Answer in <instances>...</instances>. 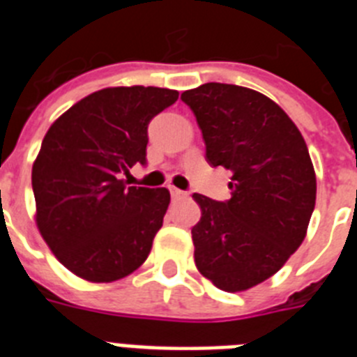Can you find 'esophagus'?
Wrapping results in <instances>:
<instances>
[{
  "instance_id": "obj_1",
  "label": "esophagus",
  "mask_w": 357,
  "mask_h": 357,
  "mask_svg": "<svg viewBox=\"0 0 357 357\" xmlns=\"http://www.w3.org/2000/svg\"><path fill=\"white\" fill-rule=\"evenodd\" d=\"M169 190H170V196L174 197V199H179V197H185V196H187L185 192L179 190V188H176V187H169Z\"/></svg>"
}]
</instances>
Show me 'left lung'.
Masks as SVG:
<instances>
[{
  "mask_svg": "<svg viewBox=\"0 0 357 357\" xmlns=\"http://www.w3.org/2000/svg\"><path fill=\"white\" fill-rule=\"evenodd\" d=\"M196 114L206 161L231 170V197L194 194L201 219L192 228L194 260L204 278L228 293L273 277L307 234L316 176L293 120L262 93L208 82L181 93Z\"/></svg>",
  "mask_w": 357,
  "mask_h": 357,
  "instance_id": "8db88e82",
  "label": "left lung"
}]
</instances>
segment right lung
I'll list each match as a JSON object with an SVG mask.
<instances>
[{
  "label": "right lung",
  "instance_id": "1",
  "mask_svg": "<svg viewBox=\"0 0 357 357\" xmlns=\"http://www.w3.org/2000/svg\"><path fill=\"white\" fill-rule=\"evenodd\" d=\"M176 89L120 86L95 91L50 126L32 167L36 222L57 260L88 282L140 268L170 203L167 188L127 187L145 165L147 126Z\"/></svg>",
  "mask_w": 357,
  "mask_h": 357
}]
</instances>
